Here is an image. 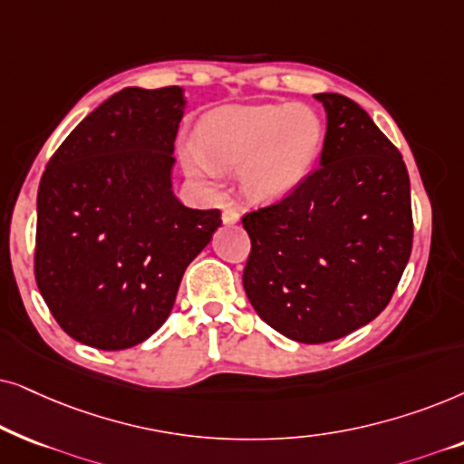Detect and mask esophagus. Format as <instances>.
Returning a JSON list of instances; mask_svg holds the SVG:
<instances>
[{
    "instance_id": "obj_1",
    "label": "esophagus",
    "mask_w": 464,
    "mask_h": 464,
    "mask_svg": "<svg viewBox=\"0 0 464 464\" xmlns=\"http://www.w3.org/2000/svg\"><path fill=\"white\" fill-rule=\"evenodd\" d=\"M222 222L225 225H237L239 222V212L233 206H227L225 209H222Z\"/></svg>"
}]
</instances>
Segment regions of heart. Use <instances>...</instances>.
<instances>
[{"mask_svg": "<svg viewBox=\"0 0 464 464\" xmlns=\"http://www.w3.org/2000/svg\"><path fill=\"white\" fill-rule=\"evenodd\" d=\"M324 129L305 106L225 108L197 127V144L184 146L188 174L218 182L220 165L237 168L244 193L258 201L282 199L316 163Z\"/></svg>", "mask_w": 464, "mask_h": 464, "instance_id": "obj_1", "label": "heart"}]
</instances>
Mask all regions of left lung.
I'll list each match as a JSON object with an SVG mask.
<instances>
[{"label":"left lung","instance_id":"left-lung-1","mask_svg":"<svg viewBox=\"0 0 464 464\" xmlns=\"http://www.w3.org/2000/svg\"><path fill=\"white\" fill-rule=\"evenodd\" d=\"M314 97L326 112L320 168L242 218L252 242L246 295L271 329L301 343L372 323L403 276L413 237L401 152L356 102Z\"/></svg>","mask_w":464,"mask_h":464}]
</instances>
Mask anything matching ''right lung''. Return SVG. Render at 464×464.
Listing matches in <instances>:
<instances>
[{
    "mask_svg": "<svg viewBox=\"0 0 464 464\" xmlns=\"http://www.w3.org/2000/svg\"><path fill=\"white\" fill-rule=\"evenodd\" d=\"M184 89L127 86L48 160L38 188L35 282L61 329L125 350L169 316L190 261L222 225L171 188Z\"/></svg>",
    "mask_w": 464,
    "mask_h": 464,
    "instance_id": "obj_1",
    "label": "right lung"
}]
</instances>
